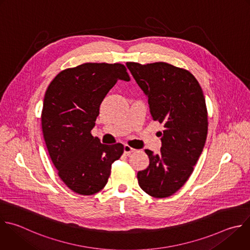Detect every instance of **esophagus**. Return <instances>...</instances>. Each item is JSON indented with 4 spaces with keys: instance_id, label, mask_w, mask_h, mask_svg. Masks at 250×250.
Here are the masks:
<instances>
[{
    "instance_id": "1",
    "label": "esophagus",
    "mask_w": 250,
    "mask_h": 250,
    "mask_svg": "<svg viewBox=\"0 0 250 250\" xmlns=\"http://www.w3.org/2000/svg\"><path fill=\"white\" fill-rule=\"evenodd\" d=\"M132 152H135V149L131 148V147L128 146V145H125V147H124V153H125V155H129V154L132 153Z\"/></svg>"
}]
</instances>
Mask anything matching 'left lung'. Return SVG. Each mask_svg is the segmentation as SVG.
I'll list each match as a JSON object with an SVG mask.
<instances>
[{
    "mask_svg": "<svg viewBox=\"0 0 250 250\" xmlns=\"http://www.w3.org/2000/svg\"><path fill=\"white\" fill-rule=\"evenodd\" d=\"M126 66L148 98L153 121L165 127L160 153L145 149L149 166L137 173L138 185L153 197H169L188 180L205 145L208 117L203 91L188 70L167 62Z\"/></svg>",
    "mask_w": 250,
    "mask_h": 250,
    "instance_id": "left-lung-1",
    "label": "left lung"
}]
</instances>
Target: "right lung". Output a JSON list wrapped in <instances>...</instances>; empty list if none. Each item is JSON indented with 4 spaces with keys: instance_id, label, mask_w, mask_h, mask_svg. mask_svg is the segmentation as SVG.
<instances>
[{
    "instance_id": "obj_1",
    "label": "right lung",
    "mask_w": 250,
    "mask_h": 250,
    "mask_svg": "<svg viewBox=\"0 0 250 250\" xmlns=\"http://www.w3.org/2000/svg\"><path fill=\"white\" fill-rule=\"evenodd\" d=\"M119 79L130 80L124 64L86 62L62 70L45 93L44 140L59 177L75 193L103 189L124 153L123 144H102L91 134L100 105Z\"/></svg>"
}]
</instances>
